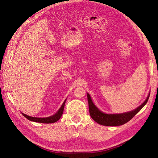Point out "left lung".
Wrapping results in <instances>:
<instances>
[{"mask_svg": "<svg viewBox=\"0 0 158 158\" xmlns=\"http://www.w3.org/2000/svg\"><path fill=\"white\" fill-rule=\"evenodd\" d=\"M87 96L88 100L89 114L91 117H92L95 122L99 124V125H102L103 126L113 127L124 125V124H125L130 120H131V119L135 116V114L138 112H139L141 109L146 104V103L148 102V100L150 97V94L147 97V99L145 100V102L142 105H140V106L138 108H136L135 110H134V111L125 113L113 114H106L102 111H100L97 108V107L93 103L90 95L88 94H87Z\"/></svg>", "mask_w": 158, "mask_h": 158, "instance_id": "8db88e82", "label": "left lung"}]
</instances>
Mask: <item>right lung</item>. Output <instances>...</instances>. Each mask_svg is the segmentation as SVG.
Listing matches in <instances>:
<instances>
[{
	"instance_id": "right-lung-1",
	"label": "right lung",
	"mask_w": 158,
	"mask_h": 158,
	"mask_svg": "<svg viewBox=\"0 0 158 158\" xmlns=\"http://www.w3.org/2000/svg\"><path fill=\"white\" fill-rule=\"evenodd\" d=\"M66 100L64 102V103L62 105L61 107L59 110V111L57 112L56 114H55L54 115H52L51 117H45V118H38V117H32L30 116H28L26 114L22 113V114L26 118H27L28 120H30L31 121H34V122H37V123H53L56 122L57 121H59L60 118L61 117L62 114H63V111H64V105Z\"/></svg>"
}]
</instances>
